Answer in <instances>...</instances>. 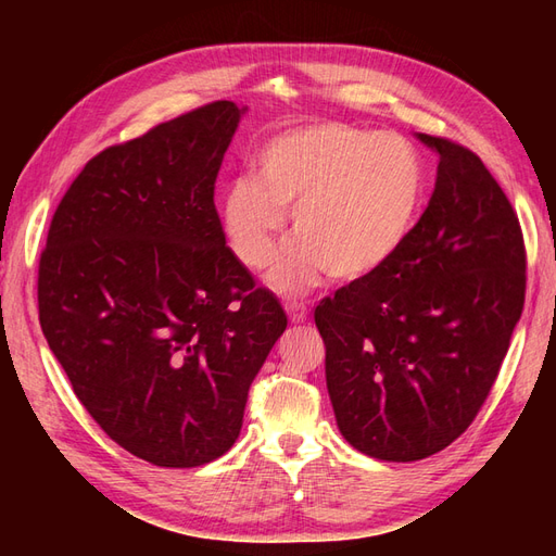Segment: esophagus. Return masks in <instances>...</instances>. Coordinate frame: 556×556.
<instances>
[{
    "label": "esophagus",
    "instance_id": "1",
    "mask_svg": "<svg viewBox=\"0 0 556 556\" xmlns=\"http://www.w3.org/2000/svg\"><path fill=\"white\" fill-rule=\"evenodd\" d=\"M285 308H287V315H289V320H291L293 325L305 323V317H308V308H305L303 303H287Z\"/></svg>",
    "mask_w": 556,
    "mask_h": 556
}]
</instances>
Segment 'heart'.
<instances>
[{
  "label": "heart",
  "instance_id": "b5f03b06",
  "mask_svg": "<svg viewBox=\"0 0 556 556\" xmlns=\"http://www.w3.org/2000/svg\"><path fill=\"white\" fill-rule=\"evenodd\" d=\"M422 162L408 140L341 122L287 128L255 155L222 200L224 231L248 269H263L287 231L301 239L281 253L269 281L303 293L325 271L358 281L382 269L406 241L422 198Z\"/></svg>",
  "mask_w": 556,
  "mask_h": 556
}]
</instances>
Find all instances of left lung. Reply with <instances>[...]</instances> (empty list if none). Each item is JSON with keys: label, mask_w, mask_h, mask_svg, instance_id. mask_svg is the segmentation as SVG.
Returning a JSON list of instances; mask_svg holds the SVG:
<instances>
[{"label": "left lung", "mask_w": 556, "mask_h": 556, "mask_svg": "<svg viewBox=\"0 0 556 556\" xmlns=\"http://www.w3.org/2000/svg\"><path fill=\"white\" fill-rule=\"evenodd\" d=\"M437 184L389 263L315 308L341 434L380 460H418L468 430L526 301L516 210L473 150L418 134Z\"/></svg>", "instance_id": "8db88e82"}]
</instances>
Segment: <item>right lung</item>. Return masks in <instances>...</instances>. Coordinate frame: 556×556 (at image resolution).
<instances>
[{"label":"right lung","instance_id":"1","mask_svg":"<svg viewBox=\"0 0 556 556\" xmlns=\"http://www.w3.org/2000/svg\"><path fill=\"white\" fill-rule=\"evenodd\" d=\"M239 119L217 100L98 152L40 253V327L74 394L116 444L164 468L229 452L287 329L215 207Z\"/></svg>","mask_w":556,"mask_h":556}]
</instances>
